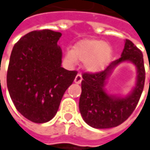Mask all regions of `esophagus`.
<instances>
[{"label": "esophagus", "mask_w": 150, "mask_h": 150, "mask_svg": "<svg viewBox=\"0 0 150 150\" xmlns=\"http://www.w3.org/2000/svg\"><path fill=\"white\" fill-rule=\"evenodd\" d=\"M81 81H82L81 75H80V74L76 75V76H75V83H76V84H80V83L81 82Z\"/></svg>", "instance_id": "34e87169"}]
</instances>
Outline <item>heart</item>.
Segmentation results:
<instances>
[{
  "label": "heart",
  "mask_w": 150,
  "mask_h": 150,
  "mask_svg": "<svg viewBox=\"0 0 150 150\" xmlns=\"http://www.w3.org/2000/svg\"><path fill=\"white\" fill-rule=\"evenodd\" d=\"M113 55V49L108 43L102 40L84 39L68 51L66 59L71 64L76 61L84 62V68L89 72H99L109 64Z\"/></svg>",
  "instance_id": "1"
}]
</instances>
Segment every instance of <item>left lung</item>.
<instances>
[{
	"label": "left lung",
	"mask_w": 150,
	"mask_h": 150,
	"mask_svg": "<svg viewBox=\"0 0 150 150\" xmlns=\"http://www.w3.org/2000/svg\"><path fill=\"white\" fill-rule=\"evenodd\" d=\"M125 61L132 62L137 68L136 87L125 98L108 95L105 89L106 80L117 65ZM82 78L79 108L85 122L95 129L116 127L130 116L142 93L145 81L142 53L127 39L119 59L112 62L104 71L95 74L84 73Z\"/></svg>",
	"instance_id": "obj_1"
}]
</instances>
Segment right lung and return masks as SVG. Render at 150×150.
Returning a JSON list of instances; mask_svg holds the SVG:
<instances>
[{
  "label": "right lung",
  "instance_id": "obj_1",
  "mask_svg": "<svg viewBox=\"0 0 150 150\" xmlns=\"http://www.w3.org/2000/svg\"><path fill=\"white\" fill-rule=\"evenodd\" d=\"M61 36L49 29L29 32L15 43L10 55L7 73L10 97L16 109L35 123L55 115L77 75L62 68V52L57 45Z\"/></svg>",
  "mask_w": 150,
  "mask_h": 150
}]
</instances>
